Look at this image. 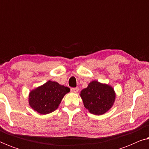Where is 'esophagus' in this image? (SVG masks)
<instances>
[{
    "instance_id": "1",
    "label": "esophagus",
    "mask_w": 149,
    "mask_h": 149,
    "mask_svg": "<svg viewBox=\"0 0 149 149\" xmlns=\"http://www.w3.org/2000/svg\"><path fill=\"white\" fill-rule=\"evenodd\" d=\"M70 91L72 93H77L79 91V88L78 87H72L70 89Z\"/></svg>"
}]
</instances>
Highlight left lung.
<instances>
[{
  "label": "left lung",
  "mask_w": 149,
  "mask_h": 149,
  "mask_svg": "<svg viewBox=\"0 0 149 149\" xmlns=\"http://www.w3.org/2000/svg\"><path fill=\"white\" fill-rule=\"evenodd\" d=\"M85 107L89 113L100 115L111 109L115 99L113 89L109 85L92 81L81 92Z\"/></svg>",
  "instance_id": "8db88e82"
}]
</instances>
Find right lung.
I'll use <instances>...</instances> for the list:
<instances>
[{
    "instance_id": "right-lung-1",
    "label": "right lung",
    "mask_w": 149,
    "mask_h": 149,
    "mask_svg": "<svg viewBox=\"0 0 149 149\" xmlns=\"http://www.w3.org/2000/svg\"><path fill=\"white\" fill-rule=\"evenodd\" d=\"M69 91L68 87L49 81L30 93V106L42 115L50 113L58 109L63 97Z\"/></svg>"
}]
</instances>
